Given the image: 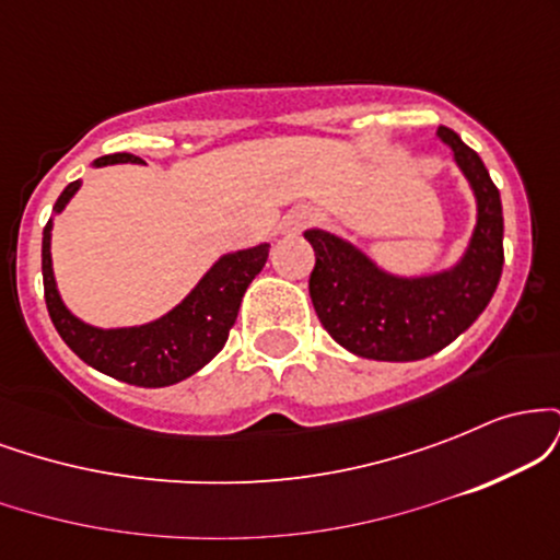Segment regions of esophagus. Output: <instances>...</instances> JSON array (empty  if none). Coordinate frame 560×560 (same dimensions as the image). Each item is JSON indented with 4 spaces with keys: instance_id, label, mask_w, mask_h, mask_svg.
Listing matches in <instances>:
<instances>
[{
    "instance_id": "obj_1",
    "label": "esophagus",
    "mask_w": 560,
    "mask_h": 560,
    "mask_svg": "<svg viewBox=\"0 0 560 560\" xmlns=\"http://www.w3.org/2000/svg\"><path fill=\"white\" fill-rule=\"evenodd\" d=\"M316 221H318L316 210L307 208V205H298V208H292L284 215V221H281V231H284V234H300V231L313 226Z\"/></svg>"
}]
</instances>
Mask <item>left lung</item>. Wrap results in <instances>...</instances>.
Listing matches in <instances>:
<instances>
[{"mask_svg": "<svg viewBox=\"0 0 560 560\" xmlns=\"http://www.w3.org/2000/svg\"><path fill=\"white\" fill-rule=\"evenodd\" d=\"M466 173L479 215L464 260L453 271L397 279L361 249L326 231H305L313 244L311 300L324 329L371 361H421L453 342L490 305L503 273V205L485 163L453 128H436Z\"/></svg>", "mask_w": 560, "mask_h": 560, "instance_id": "left-lung-1", "label": "left lung"}]
</instances>
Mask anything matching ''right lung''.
I'll return each instance as SVG.
<instances>
[{"label": "right lung", "mask_w": 560, "mask_h": 560, "mask_svg": "<svg viewBox=\"0 0 560 560\" xmlns=\"http://www.w3.org/2000/svg\"><path fill=\"white\" fill-rule=\"evenodd\" d=\"M137 155L118 152V155L94 160V165L100 168V165L137 163ZM79 186L81 182H73L62 189L55 202L57 213L66 208ZM49 231H52V221L44 226L42 273L44 300H47L49 318L57 334L83 363L133 387H168L197 374L205 363L213 361L226 345L249 281L260 273L268 260V244L223 255L191 289L189 298L173 307L168 316L144 326H131V329H94L75 318L57 294Z\"/></svg>", "instance_id": "right-lung-1"}]
</instances>
